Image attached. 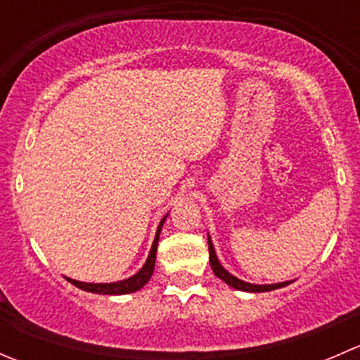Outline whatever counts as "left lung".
<instances>
[{"mask_svg": "<svg viewBox=\"0 0 360 360\" xmlns=\"http://www.w3.org/2000/svg\"><path fill=\"white\" fill-rule=\"evenodd\" d=\"M209 261H210V268H212V271L216 274V277H219L221 281H224L228 285H231V288L240 289V291L266 292V291H274V289H278V288H284V285L289 284V282H282V284L256 285V284H249V282H244V281H238L237 277H233L231 274H228V271L224 270L223 266H221V263L217 261V257H216V252H214V248H212V242H210V238H209Z\"/></svg>", "mask_w": 360, "mask_h": 360, "instance_id": "left-lung-1", "label": "left lung"}]
</instances>
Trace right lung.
Wrapping results in <instances>:
<instances>
[{"label": "right lung", "instance_id": "1", "mask_svg": "<svg viewBox=\"0 0 360 360\" xmlns=\"http://www.w3.org/2000/svg\"><path fill=\"white\" fill-rule=\"evenodd\" d=\"M165 221V217L162 219L160 223L158 231H157V237H155L153 242V248L150 250V256H148L146 263L144 266L137 271L134 277L125 278V281H120V282H112V284H86V282H78V281H72V278H68L72 285L76 288L83 289V291H89V292H96V294H129V292H136L139 291L143 285H146V282L150 281L151 275H153L155 270V257H157V245H158V237H160V230H162V224Z\"/></svg>", "mask_w": 360, "mask_h": 360}]
</instances>
